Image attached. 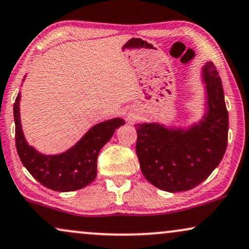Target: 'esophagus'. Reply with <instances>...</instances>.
<instances>
[{
    "instance_id": "1",
    "label": "esophagus",
    "mask_w": 249,
    "mask_h": 249,
    "mask_svg": "<svg viewBox=\"0 0 249 249\" xmlns=\"http://www.w3.org/2000/svg\"><path fill=\"white\" fill-rule=\"evenodd\" d=\"M127 118H128V121H130V122H132V121H134V119H135V118H137V117H135V116H134V115H131V114H130V115H128V116H127Z\"/></svg>"
}]
</instances>
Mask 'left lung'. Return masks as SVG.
Masks as SVG:
<instances>
[{"label": "left lung", "mask_w": 249, "mask_h": 249, "mask_svg": "<svg viewBox=\"0 0 249 249\" xmlns=\"http://www.w3.org/2000/svg\"><path fill=\"white\" fill-rule=\"evenodd\" d=\"M206 114L187 128L159 123L135 124L137 155L150 184L175 193L192 190L217 168L228 146L229 115L221 77L213 62L202 68Z\"/></svg>", "instance_id": "obj_1"}]
</instances>
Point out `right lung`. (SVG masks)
I'll return each instance as SVG.
<instances>
[{
    "mask_svg": "<svg viewBox=\"0 0 249 249\" xmlns=\"http://www.w3.org/2000/svg\"><path fill=\"white\" fill-rule=\"evenodd\" d=\"M19 102L20 93H18L14 105L16 148L27 171L40 184L53 191H77L90 184L96 178V161L100 150L111 139L115 131L124 125V119L117 117L99 123L67 152L45 155L30 146L25 139L20 124Z\"/></svg>",
    "mask_w": 249,
    "mask_h": 249,
    "instance_id": "add662e5",
    "label": "right lung"
}]
</instances>
